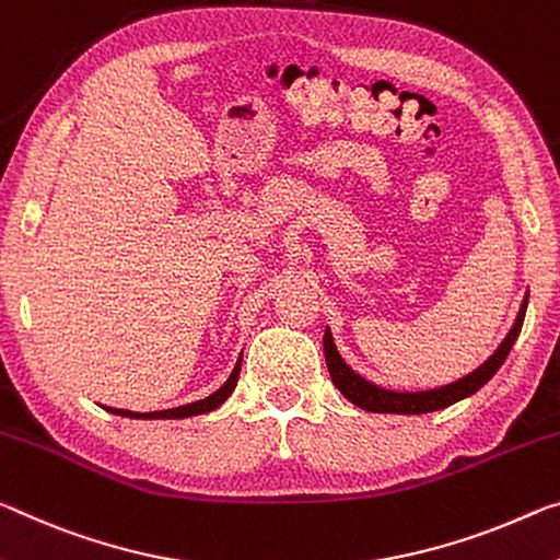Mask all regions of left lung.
Wrapping results in <instances>:
<instances>
[{
    "instance_id": "left-lung-1",
    "label": "left lung",
    "mask_w": 560,
    "mask_h": 560,
    "mask_svg": "<svg viewBox=\"0 0 560 560\" xmlns=\"http://www.w3.org/2000/svg\"><path fill=\"white\" fill-rule=\"evenodd\" d=\"M526 306H528V294L523 299V304L518 308V316H516V324L509 331V336L501 341L499 349L493 351V357H488V361H483L481 366L471 374L454 381V384L448 386H441V388H431V392H416V394H401V392H386V388H378L376 384H371V381L361 378L357 371L351 366H346V361L341 359V353L336 351L334 339H331V331L326 328L324 334V357H326V366H328V374H331L334 386L339 388V392L349 398L351 404H357L363 411H371V413H404V416H411V413H431V411H441V408H446L451 404L460 401V398L476 394L478 388L488 381L493 378L495 371L501 369V363L509 357V351L513 349V343H516L518 334H521V326H523V316H526Z\"/></svg>"
}]
</instances>
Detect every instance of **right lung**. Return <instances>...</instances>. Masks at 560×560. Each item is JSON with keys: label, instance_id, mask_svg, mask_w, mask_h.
<instances>
[{"label": "right lung", "instance_id": "right-lung-1", "mask_svg": "<svg viewBox=\"0 0 560 560\" xmlns=\"http://www.w3.org/2000/svg\"><path fill=\"white\" fill-rule=\"evenodd\" d=\"M238 371H242V359L236 361V366L232 371V376L226 378V384L211 396L201 398V401L176 406V408H166V411H149V413H135V411H127V408H109V406H106V411H112L117 416H127V419H189V416L209 413V411H214V408L224 404L229 396H232V392L236 388V381H238Z\"/></svg>", "mask_w": 560, "mask_h": 560}]
</instances>
